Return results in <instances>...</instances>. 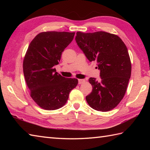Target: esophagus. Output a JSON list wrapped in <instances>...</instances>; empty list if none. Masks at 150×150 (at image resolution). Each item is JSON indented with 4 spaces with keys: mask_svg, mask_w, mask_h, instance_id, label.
Returning <instances> with one entry per match:
<instances>
[{
    "mask_svg": "<svg viewBox=\"0 0 150 150\" xmlns=\"http://www.w3.org/2000/svg\"><path fill=\"white\" fill-rule=\"evenodd\" d=\"M79 84H82L85 82L84 79H79Z\"/></svg>",
    "mask_w": 150,
    "mask_h": 150,
    "instance_id": "obj_1",
    "label": "esophagus"
}]
</instances>
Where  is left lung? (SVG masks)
<instances>
[{"label":"left lung","instance_id":"left-lung-1","mask_svg":"<svg viewBox=\"0 0 150 150\" xmlns=\"http://www.w3.org/2000/svg\"><path fill=\"white\" fill-rule=\"evenodd\" d=\"M75 40L87 59L97 61L101 81L91 77L92 91L86 97L93 109L108 111L122 100L131 77L132 64L128 49L117 35L105 31H77Z\"/></svg>","mask_w":150,"mask_h":150}]
</instances>
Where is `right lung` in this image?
Instances as JSON below:
<instances>
[{
    "label": "right lung",
    "instance_id": "1",
    "mask_svg": "<svg viewBox=\"0 0 150 150\" xmlns=\"http://www.w3.org/2000/svg\"><path fill=\"white\" fill-rule=\"evenodd\" d=\"M75 32L44 31L30 42L23 60V72L30 95L46 110L59 109L68 101L77 79L65 78L56 72L62 53L71 43Z\"/></svg>",
    "mask_w": 150,
    "mask_h": 150
}]
</instances>
